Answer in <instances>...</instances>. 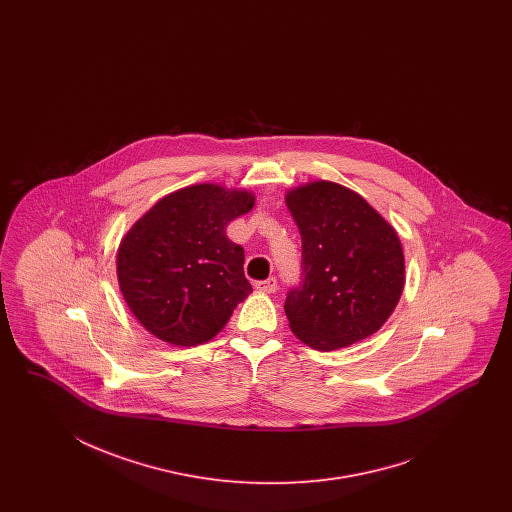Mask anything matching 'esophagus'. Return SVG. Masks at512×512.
I'll return each instance as SVG.
<instances>
[{"instance_id":"esophagus-1","label":"esophagus","mask_w":512,"mask_h":512,"mask_svg":"<svg viewBox=\"0 0 512 512\" xmlns=\"http://www.w3.org/2000/svg\"><path fill=\"white\" fill-rule=\"evenodd\" d=\"M255 289L261 291V293H276V289H278V279L268 278L263 279V281H257V283H255Z\"/></svg>"}]
</instances>
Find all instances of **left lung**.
I'll return each mask as SVG.
<instances>
[{
	"instance_id": "obj_1",
	"label": "left lung",
	"mask_w": 512,
	"mask_h": 512,
	"mask_svg": "<svg viewBox=\"0 0 512 512\" xmlns=\"http://www.w3.org/2000/svg\"><path fill=\"white\" fill-rule=\"evenodd\" d=\"M285 202L302 238V281L285 298L296 338L334 351L372 336L402 296L398 234L358 193L334 182L296 187Z\"/></svg>"
}]
</instances>
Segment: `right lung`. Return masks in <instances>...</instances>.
Here are the masks:
<instances>
[{"instance_id": "right-lung-1", "label": "right lung", "mask_w": 512, "mask_h": 512, "mask_svg": "<svg viewBox=\"0 0 512 512\" xmlns=\"http://www.w3.org/2000/svg\"><path fill=\"white\" fill-rule=\"evenodd\" d=\"M253 204L248 191L184 187L155 202L125 234L118 283L129 310L155 338L182 347L212 340L251 293L244 249L225 227Z\"/></svg>"}]
</instances>
